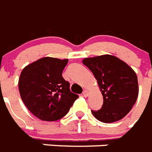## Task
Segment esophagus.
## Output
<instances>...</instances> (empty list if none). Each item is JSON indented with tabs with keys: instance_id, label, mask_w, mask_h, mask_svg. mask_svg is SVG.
<instances>
[{
	"instance_id": "34e87169",
	"label": "esophagus",
	"mask_w": 152,
	"mask_h": 152,
	"mask_svg": "<svg viewBox=\"0 0 152 152\" xmlns=\"http://www.w3.org/2000/svg\"><path fill=\"white\" fill-rule=\"evenodd\" d=\"M88 95H89V92H88V91L84 90L83 92V97H88Z\"/></svg>"
}]
</instances>
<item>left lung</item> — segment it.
I'll list each match as a JSON object with an SVG mask.
<instances>
[{
	"mask_svg": "<svg viewBox=\"0 0 152 152\" xmlns=\"http://www.w3.org/2000/svg\"><path fill=\"white\" fill-rule=\"evenodd\" d=\"M94 74L103 96L99 110H91L96 119L112 123L122 119L129 113L139 94L137 76L131 67L118 57L104 54L83 59Z\"/></svg>",
	"mask_w": 152,
	"mask_h": 152,
	"instance_id": "8db88e82",
	"label": "left lung"
}]
</instances>
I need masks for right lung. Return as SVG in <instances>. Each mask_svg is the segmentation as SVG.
<instances>
[{"label": "right lung", "mask_w": 152, "mask_h": 152, "mask_svg": "<svg viewBox=\"0 0 152 152\" xmlns=\"http://www.w3.org/2000/svg\"><path fill=\"white\" fill-rule=\"evenodd\" d=\"M69 61L45 57L24 67L19 78L20 96L27 108L42 121H54L67 114L78 95L62 77Z\"/></svg>", "instance_id": "1"}]
</instances>
